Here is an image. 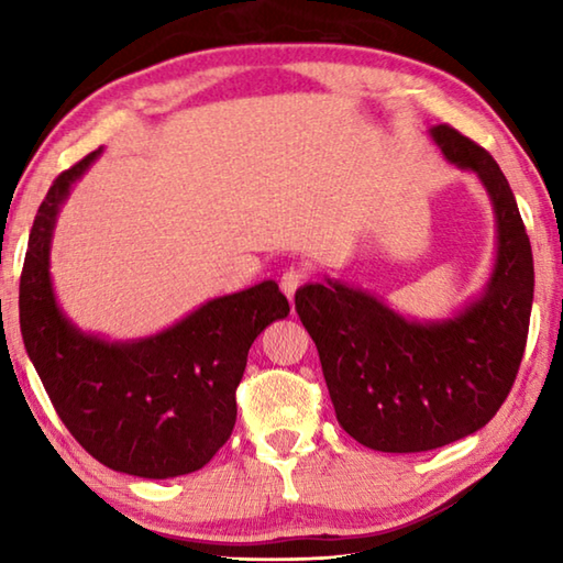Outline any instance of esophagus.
Wrapping results in <instances>:
<instances>
[{"label":"esophagus","instance_id":"34e87169","mask_svg":"<svg viewBox=\"0 0 563 563\" xmlns=\"http://www.w3.org/2000/svg\"><path fill=\"white\" fill-rule=\"evenodd\" d=\"M305 280H308V273L300 271V268H290V271L283 273L280 288H283L285 295H288L290 302H292V298H295V290H298Z\"/></svg>","mask_w":563,"mask_h":563}]
</instances>
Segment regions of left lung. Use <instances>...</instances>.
<instances>
[{
  "label": "left lung",
  "instance_id": "1",
  "mask_svg": "<svg viewBox=\"0 0 563 563\" xmlns=\"http://www.w3.org/2000/svg\"><path fill=\"white\" fill-rule=\"evenodd\" d=\"M430 139L492 201L497 243L482 292L437 320L402 316L330 275L295 292L340 427L375 452H427L482 430L507 399L527 345L533 258L509 180L452 126H432Z\"/></svg>",
  "mask_w": 563,
  "mask_h": 563
}]
</instances>
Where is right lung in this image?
I'll list each match as a JSON object with an SVG mask.
<instances>
[{
	"label": "right lung",
	"mask_w": 563,
	"mask_h": 563,
	"mask_svg": "<svg viewBox=\"0 0 563 563\" xmlns=\"http://www.w3.org/2000/svg\"><path fill=\"white\" fill-rule=\"evenodd\" d=\"M93 151L54 180L30 233L19 328L56 415L113 472L170 479L213 460L235 427L247 350L290 305L275 280L218 295L146 338L111 340L62 310L52 280L56 216Z\"/></svg>",
	"instance_id": "right-lung-1"
}]
</instances>
